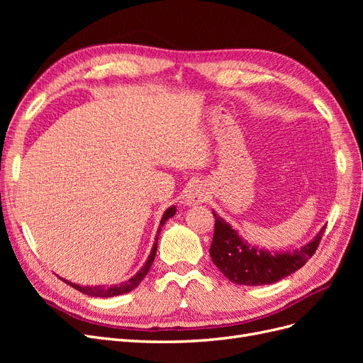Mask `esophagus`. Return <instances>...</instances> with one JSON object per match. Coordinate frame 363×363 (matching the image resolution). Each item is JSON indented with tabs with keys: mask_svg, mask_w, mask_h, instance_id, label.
Wrapping results in <instances>:
<instances>
[{
	"mask_svg": "<svg viewBox=\"0 0 363 363\" xmlns=\"http://www.w3.org/2000/svg\"><path fill=\"white\" fill-rule=\"evenodd\" d=\"M208 196V188L207 184L203 182H194L189 184V188L186 189L183 195V203L186 206H194V204H201L207 200Z\"/></svg>",
	"mask_w": 363,
	"mask_h": 363,
	"instance_id": "esophagus-1",
	"label": "esophagus"
}]
</instances>
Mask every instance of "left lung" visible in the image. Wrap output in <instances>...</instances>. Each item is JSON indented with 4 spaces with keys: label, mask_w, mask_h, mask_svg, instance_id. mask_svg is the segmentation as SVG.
<instances>
[{
    "label": "left lung",
    "mask_w": 363,
    "mask_h": 363,
    "mask_svg": "<svg viewBox=\"0 0 363 363\" xmlns=\"http://www.w3.org/2000/svg\"><path fill=\"white\" fill-rule=\"evenodd\" d=\"M212 213L215 216V233L211 245L212 262L230 281L244 286L271 284L298 271L313 256L325 230L323 227L311 242L300 248L269 251L251 245L225 219L215 211Z\"/></svg>",
    "instance_id": "1"
}]
</instances>
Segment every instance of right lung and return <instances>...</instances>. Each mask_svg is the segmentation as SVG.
<instances>
[{"instance_id": "right-lung-1", "label": "right lung", "mask_w": 363, "mask_h": 363, "mask_svg": "<svg viewBox=\"0 0 363 363\" xmlns=\"http://www.w3.org/2000/svg\"><path fill=\"white\" fill-rule=\"evenodd\" d=\"M175 211H177V208H175V206H171V207L167 208V211H164V213H163V216H162V219H160V225H159V228H157V236H156V240H155V245H152V248H151L148 260L145 262V265L142 267V268L135 274V276L131 277V279H128L127 281H123V283H119V284H112V286H80V284L68 281V280H65V279H62V280H63L65 283H68L69 286L75 288L77 291H80V292H83V294H86V295H91V296H101V298H108V296L123 295V294H127V292H130V291H133L135 288L139 286V283H140L142 280H144L145 276L148 274V271H150V268H151V265H152V260H155V257H156L157 239H159L160 230H162L163 224L167 223L169 218H172V216L175 215Z\"/></svg>"}]
</instances>
